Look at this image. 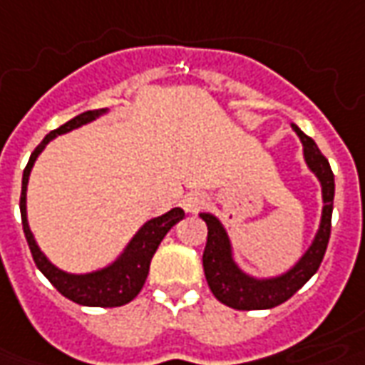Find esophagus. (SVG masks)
I'll use <instances>...</instances> for the list:
<instances>
[{"label":"esophagus","mask_w":365,"mask_h":365,"mask_svg":"<svg viewBox=\"0 0 365 365\" xmlns=\"http://www.w3.org/2000/svg\"><path fill=\"white\" fill-rule=\"evenodd\" d=\"M205 203H207V195H205V193H201V191H191V193L185 195V200H183V209H185L187 213H197Z\"/></svg>","instance_id":"34e87169"}]
</instances>
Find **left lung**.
<instances>
[{
  "label": "left lung",
  "mask_w": 365,
  "mask_h": 365,
  "mask_svg": "<svg viewBox=\"0 0 365 365\" xmlns=\"http://www.w3.org/2000/svg\"><path fill=\"white\" fill-rule=\"evenodd\" d=\"M302 142V156L322 190V215L312 243L290 269L274 277H255L245 272L233 255V245L225 225L213 213H200L207 223V245L203 251V271L213 297L235 310H269L289 300L318 271L324 259L334 207V174L314 140L308 138L297 124H290Z\"/></svg>",
  "instance_id": "1"
}]
</instances>
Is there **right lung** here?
<instances>
[{
	"mask_svg": "<svg viewBox=\"0 0 365 365\" xmlns=\"http://www.w3.org/2000/svg\"><path fill=\"white\" fill-rule=\"evenodd\" d=\"M104 114H108V108H101V110H86L83 114L75 116L73 120L65 122L63 126L57 130L49 132L39 146L35 148V152L29 158V162L23 170V182H21V223L25 239L31 249L33 261L49 282L55 289L73 300L76 304L83 307H98V308H114L128 304L130 300L138 297V292L146 282L148 271H150V261L156 253V249L162 243V239L168 235V231L183 219V209L174 207L168 213L160 215L146 221L144 225L136 231V235L130 239V243L124 247L122 251L110 264H106L103 269H96L91 272H68L58 269L57 264L47 259V255L41 251V247L35 241V235L31 233V227L27 221V183H29V175H31L35 160L45 150L51 140H55L61 134H67L73 130L81 128L85 124H91L96 118H101Z\"/></svg>",
	"mask_w": 365,
	"mask_h": 365,
	"instance_id": "obj_1",
	"label": "right lung"
}]
</instances>
